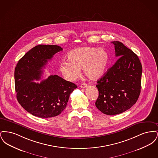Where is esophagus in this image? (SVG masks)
<instances>
[{"label": "esophagus", "instance_id": "obj_1", "mask_svg": "<svg viewBox=\"0 0 158 158\" xmlns=\"http://www.w3.org/2000/svg\"><path fill=\"white\" fill-rule=\"evenodd\" d=\"M87 86H88V85H87L86 83H82V84L81 85V86H80V87L82 88H86Z\"/></svg>", "mask_w": 158, "mask_h": 158}]
</instances>
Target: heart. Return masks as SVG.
Wrapping results in <instances>:
<instances>
[{
	"label": "heart",
	"instance_id": "heart-1",
	"mask_svg": "<svg viewBox=\"0 0 158 158\" xmlns=\"http://www.w3.org/2000/svg\"><path fill=\"white\" fill-rule=\"evenodd\" d=\"M67 58L68 61L60 63L59 69L69 81H74L79 77L81 68L89 79H97L104 74L108 60L104 49L91 47L75 48L68 53Z\"/></svg>",
	"mask_w": 158,
	"mask_h": 158
}]
</instances>
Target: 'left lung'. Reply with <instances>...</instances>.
I'll return each instance as SVG.
<instances>
[{
  "mask_svg": "<svg viewBox=\"0 0 158 158\" xmlns=\"http://www.w3.org/2000/svg\"><path fill=\"white\" fill-rule=\"evenodd\" d=\"M118 60L97 81L99 96L95 105L102 113L113 115L135 104L140 94L142 64L131 50L118 41H113Z\"/></svg>",
  "mask_w": 158,
  "mask_h": 158,
  "instance_id": "1",
  "label": "left lung"
}]
</instances>
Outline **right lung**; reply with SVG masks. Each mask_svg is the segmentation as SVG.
<instances>
[{"label": "right lung", "mask_w": 158, "mask_h": 158, "mask_svg": "<svg viewBox=\"0 0 158 158\" xmlns=\"http://www.w3.org/2000/svg\"><path fill=\"white\" fill-rule=\"evenodd\" d=\"M63 50L56 45H39L18 61L15 69V90L18 102L32 115L40 118L57 116L65 109L70 94L77 85L57 75L40 83L43 68L56 53Z\"/></svg>", "instance_id": "1"}]
</instances>
